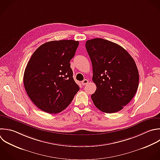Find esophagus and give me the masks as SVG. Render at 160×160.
I'll return each mask as SVG.
<instances>
[{
	"mask_svg": "<svg viewBox=\"0 0 160 160\" xmlns=\"http://www.w3.org/2000/svg\"><path fill=\"white\" fill-rule=\"evenodd\" d=\"M88 82H89V81H88V79H84V80L81 82V84H82V85L85 86V85L88 84Z\"/></svg>",
	"mask_w": 160,
	"mask_h": 160,
	"instance_id": "1",
	"label": "esophagus"
}]
</instances>
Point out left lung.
I'll use <instances>...</instances> for the list:
<instances>
[{"mask_svg": "<svg viewBox=\"0 0 160 160\" xmlns=\"http://www.w3.org/2000/svg\"><path fill=\"white\" fill-rule=\"evenodd\" d=\"M86 48L97 87L91 95L95 106L106 113L121 110L138 87L139 73L134 59L121 46L103 39L87 41Z\"/></svg>", "mask_w": 160, "mask_h": 160, "instance_id": "obj_1", "label": "left lung"}]
</instances>
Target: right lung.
I'll return each mask as SVG.
<instances>
[{"instance_id":"add662e5","label":"right lung","mask_w":160,"mask_h":160,"mask_svg":"<svg viewBox=\"0 0 160 160\" xmlns=\"http://www.w3.org/2000/svg\"><path fill=\"white\" fill-rule=\"evenodd\" d=\"M78 46L79 42L73 40L50 41L32 55L24 71V85L31 101L42 111L61 112L79 90L70 64Z\"/></svg>"}]
</instances>
